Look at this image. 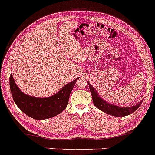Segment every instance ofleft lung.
I'll list each match as a JSON object with an SVG mask.
<instances>
[{"instance_id": "obj_1", "label": "left lung", "mask_w": 155, "mask_h": 155, "mask_svg": "<svg viewBox=\"0 0 155 155\" xmlns=\"http://www.w3.org/2000/svg\"><path fill=\"white\" fill-rule=\"evenodd\" d=\"M87 84H88L90 90H91L94 105L101 110V111L104 112L108 115H113V116L124 117L126 116V115H130L134 112L135 110H137L143 102V101H140L137 105L129 107H120L118 106L111 104L108 103L107 101L104 100L99 95L98 92L94 89V87H93V86L88 81H87Z\"/></svg>"}]
</instances>
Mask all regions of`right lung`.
<instances>
[{"instance_id":"right-lung-1","label":"right lung","mask_w":155,"mask_h":155,"mask_svg":"<svg viewBox=\"0 0 155 155\" xmlns=\"http://www.w3.org/2000/svg\"><path fill=\"white\" fill-rule=\"evenodd\" d=\"M78 78L66 84L58 92L46 98H39L24 93L18 88L12 74L10 77V86L13 100L21 110L35 120L51 118L65 109L69 97Z\"/></svg>"}]
</instances>
